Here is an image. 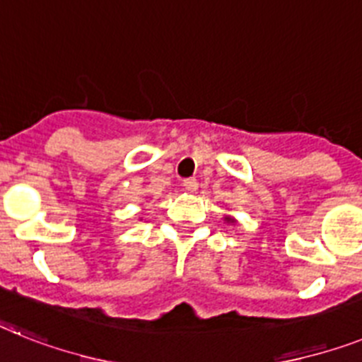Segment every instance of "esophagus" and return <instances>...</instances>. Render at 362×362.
<instances>
[{
	"label": "esophagus",
	"mask_w": 362,
	"mask_h": 362,
	"mask_svg": "<svg viewBox=\"0 0 362 362\" xmlns=\"http://www.w3.org/2000/svg\"><path fill=\"white\" fill-rule=\"evenodd\" d=\"M184 189L189 191V193H195V191L199 189V182H197V178H186V180H184Z\"/></svg>",
	"instance_id": "1"
}]
</instances>
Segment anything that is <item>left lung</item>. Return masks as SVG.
Here are the masks:
<instances>
[{"mask_svg": "<svg viewBox=\"0 0 362 362\" xmlns=\"http://www.w3.org/2000/svg\"><path fill=\"white\" fill-rule=\"evenodd\" d=\"M224 223H226V224H235V223H238V221H235V218H233V217H230V215H224Z\"/></svg>", "mask_w": 362, "mask_h": 362, "instance_id": "1", "label": "left lung"}]
</instances>
